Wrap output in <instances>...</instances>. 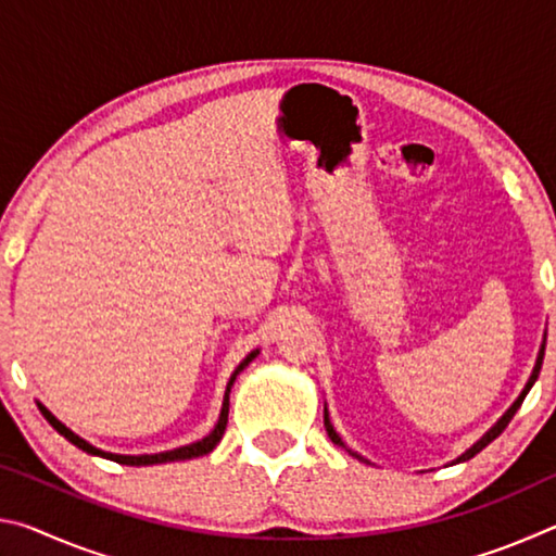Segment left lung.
Wrapping results in <instances>:
<instances>
[{"instance_id": "8db88e82", "label": "left lung", "mask_w": 556, "mask_h": 556, "mask_svg": "<svg viewBox=\"0 0 556 556\" xmlns=\"http://www.w3.org/2000/svg\"><path fill=\"white\" fill-rule=\"evenodd\" d=\"M544 345H547V333H544V336H542V345H540V353H538V363H534V370H532V375H530V380H527V384H525V390L520 392V397H517V400L513 402V407H510V409H507V412L503 414V417H501V419H497V421H495V425H493L491 429H488V431H485V434H483L481 439H478V441H476V444H473V446H470V448L466 451V454H460V456L456 458V464H460V460H468V458H473V456L478 454V451H483V448H485L488 444H491V441H493V439H497V437H501V434H503V431H505V427H507V425H510V419L515 417V412H517V409H520V404H522V400L527 397V392H530V388H532V384H534V380H538V378H540V370H542V361H544ZM324 425H326V431H328V437H331V441H333V444H336V446H343V448L348 451V454H351V456H355L357 460H363V464H370V460H368V458H363L361 454H355V451H351V448H348V446L343 444V439L336 434V429H333V425H331V419H328V409H324Z\"/></svg>"}]
</instances>
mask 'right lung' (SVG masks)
Returning a JSON list of instances; mask_svg holds the SVG:
<instances>
[{
	"instance_id": "1",
	"label": "right lung",
	"mask_w": 556,
	"mask_h": 556,
	"mask_svg": "<svg viewBox=\"0 0 556 556\" xmlns=\"http://www.w3.org/2000/svg\"><path fill=\"white\" fill-rule=\"evenodd\" d=\"M257 353L260 351H252L248 357H244V361L238 365V368H235V372L230 375V382H228V388H225V397H223V407H220V417H218V425L213 427V431L208 437H203L201 441H193V444H188V446H178V448H172V451H162V454H142V456H125V454H110V451H102V448H98V446H92V444H88L86 439H80L78 434H73V431L63 425V421H59L53 417V414L43 407V404H39V409L43 412V417L51 421V427L59 431L61 437H65L71 441L73 446H78V448H83L86 451V454H92V456H102V458H110V460H117V464H122V466H154V464H168V460H186V458H199V456H205V454H211V451L218 446V441L223 439V434H225V427H228V409H230V388H232V382H235V378H238V375L248 368V365L255 361L257 357Z\"/></svg>"
}]
</instances>
